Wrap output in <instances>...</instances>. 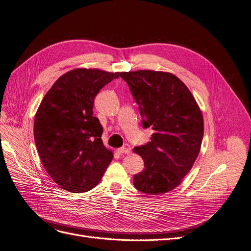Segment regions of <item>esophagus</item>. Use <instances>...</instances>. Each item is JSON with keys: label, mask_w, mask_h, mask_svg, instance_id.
Listing matches in <instances>:
<instances>
[{"label": "esophagus", "mask_w": 251, "mask_h": 251, "mask_svg": "<svg viewBox=\"0 0 251 251\" xmlns=\"http://www.w3.org/2000/svg\"><path fill=\"white\" fill-rule=\"evenodd\" d=\"M118 152L120 153V154H129V153L131 152V147H130V145L125 144L122 148L118 149Z\"/></svg>", "instance_id": "34e87169"}]
</instances>
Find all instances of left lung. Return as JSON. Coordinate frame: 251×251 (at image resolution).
Returning a JSON list of instances; mask_svg holds the SVG:
<instances>
[{
	"label": "left lung",
	"mask_w": 251,
	"mask_h": 251,
	"mask_svg": "<svg viewBox=\"0 0 251 251\" xmlns=\"http://www.w3.org/2000/svg\"><path fill=\"white\" fill-rule=\"evenodd\" d=\"M143 118L152 127L151 141L133 151L145 169L133 176L134 187L158 195L179 185L199 154L203 139V118L189 88L171 73L140 70L122 72Z\"/></svg>",
	"instance_id": "1"
}]
</instances>
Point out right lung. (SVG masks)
<instances>
[{"instance_id": "obj_1", "label": "right lung", "mask_w": 251, "mask_h": 251, "mask_svg": "<svg viewBox=\"0 0 251 251\" xmlns=\"http://www.w3.org/2000/svg\"><path fill=\"white\" fill-rule=\"evenodd\" d=\"M121 73L75 69L56 80L34 119L40 160L52 179L71 193L98 184L112 160L103 145V128L93 116L95 97Z\"/></svg>"}]
</instances>
